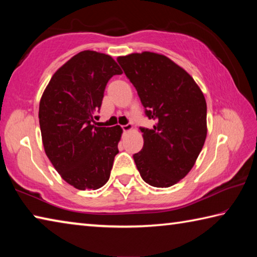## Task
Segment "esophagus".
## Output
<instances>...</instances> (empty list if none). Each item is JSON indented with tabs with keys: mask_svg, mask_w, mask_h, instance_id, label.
Instances as JSON below:
<instances>
[{
	"mask_svg": "<svg viewBox=\"0 0 257 257\" xmlns=\"http://www.w3.org/2000/svg\"><path fill=\"white\" fill-rule=\"evenodd\" d=\"M121 128H122L123 132H129V130L133 129V124H132V123H128V124L121 125Z\"/></svg>",
	"mask_w": 257,
	"mask_h": 257,
	"instance_id": "1",
	"label": "esophagus"
}]
</instances>
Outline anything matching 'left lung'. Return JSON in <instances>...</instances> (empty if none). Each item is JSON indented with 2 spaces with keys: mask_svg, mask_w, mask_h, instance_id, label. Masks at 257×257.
Listing matches in <instances>:
<instances>
[{
  "mask_svg": "<svg viewBox=\"0 0 257 257\" xmlns=\"http://www.w3.org/2000/svg\"><path fill=\"white\" fill-rule=\"evenodd\" d=\"M118 62L154 121L152 129L139 128L144 146L134 161L143 180L167 188L191 170L203 149L205 97L189 73L162 54L133 53Z\"/></svg>",
  "mask_w": 257,
  "mask_h": 257,
  "instance_id": "1",
  "label": "left lung"
}]
</instances>
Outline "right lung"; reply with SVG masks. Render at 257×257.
Listing matches in <instances>:
<instances>
[{
	"label": "right lung",
	"mask_w": 257,
	"mask_h": 257,
	"mask_svg": "<svg viewBox=\"0 0 257 257\" xmlns=\"http://www.w3.org/2000/svg\"><path fill=\"white\" fill-rule=\"evenodd\" d=\"M121 73L110 55L82 51L54 73L43 93L38 116L45 153L77 189H98L110 178L122 129L93 122L106 84Z\"/></svg>",
	"instance_id": "obj_1"
}]
</instances>
